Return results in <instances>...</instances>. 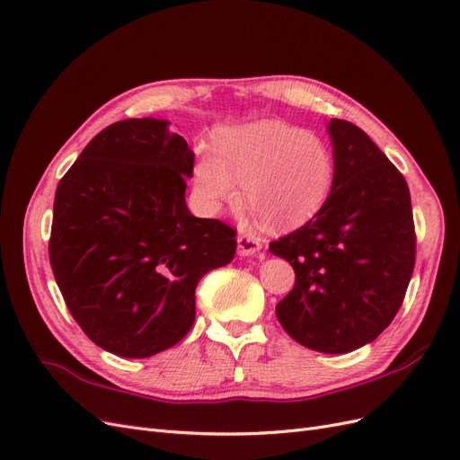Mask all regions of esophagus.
Masks as SVG:
<instances>
[{
    "label": "esophagus",
    "instance_id": "esophagus-1",
    "mask_svg": "<svg viewBox=\"0 0 460 460\" xmlns=\"http://www.w3.org/2000/svg\"><path fill=\"white\" fill-rule=\"evenodd\" d=\"M262 249V240L259 235L253 234H240L238 235V255L240 257H249L255 255Z\"/></svg>",
    "mask_w": 460,
    "mask_h": 460
}]
</instances>
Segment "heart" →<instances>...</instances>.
<instances>
[{
	"label": "heart",
	"instance_id": "obj_1",
	"mask_svg": "<svg viewBox=\"0 0 460 460\" xmlns=\"http://www.w3.org/2000/svg\"><path fill=\"white\" fill-rule=\"evenodd\" d=\"M274 228H296L330 196L333 161L316 134L280 120H253L215 132V155L201 153L193 186L208 211L240 198Z\"/></svg>",
	"mask_w": 460,
	"mask_h": 460
}]
</instances>
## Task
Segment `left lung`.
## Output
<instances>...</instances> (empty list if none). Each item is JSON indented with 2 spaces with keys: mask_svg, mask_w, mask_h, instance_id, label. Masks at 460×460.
Segmentation results:
<instances>
[{
  "mask_svg": "<svg viewBox=\"0 0 460 460\" xmlns=\"http://www.w3.org/2000/svg\"><path fill=\"white\" fill-rule=\"evenodd\" d=\"M333 184L301 228L272 242L296 286L276 305L282 328L320 353H349L389 326L414 269L407 180L355 124L332 119Z\"/></svg>",
  "mask_w": 460,
  "mask_h": 460,
  "instance_id": "1",
  "label": "left lung"
}]
</instances>
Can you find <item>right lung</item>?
<instances>
[{
	"instance_id": "right-lung-1",
	"label": "right lung",
	"mask_w": 460,
	"mask_h": 460,
	"mask_svg": "<svg viewBox=\"0 0 460 460\" xmlns=\"http://www.w3.org/2000/svg\"><path fill=\"white\" fill-rule=\"evenodd\" d=\"M193 151L169 120L103 128L61 178L49 262L68 311L102 349L146 358L196 320L201 276L235 253V230L186 207Z\"/></svg>"
}]
</instances>
